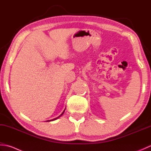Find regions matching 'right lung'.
Returning <instances> with one entry per match:
<instances>
[{
    "instance_id": "1",
    "label": "right lung",
    "mask_w": 151,
    "mask_h": 151,
    "mask_svg": "<svg viewBox=\"0 0 151 151\" xmlns=\"http://www.w3.org/2000/svg\"><path fill=\"white\" fill-rule=\"evenodd\" d=\"M64 111H65V110H64L63 112H62V114H61L60 115V116H58V117H56V118H55V119H52V120H49V121H54V120H56V119H57L58 118H59L60 116H61V115H62L63 114V113H64Z\"/></svg>"
}]
</instances>
